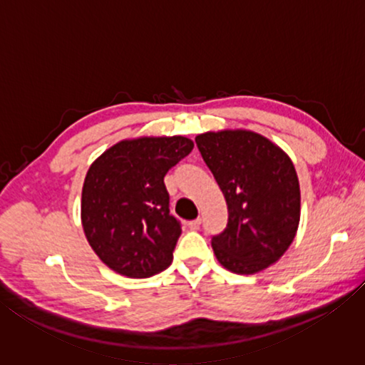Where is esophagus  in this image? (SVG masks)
Instances as JSON below:
<instances>
[{"instance_id":"34e87169","label":"esophagus","mask_w":365,"mask_h":365,"mask_svg":"<svg viewBox=\"0 0 365 365\" xmlns=\"http://www.w3.org/2000/svg\"><path fill=\"white\" fill-rule=\"evenodd\" d=\"M187 227L190 228V230H197V228H200V227H201V219H200V217H197L196 220H190V222H188V224H187Z\"/></svg>"}]
</instances>
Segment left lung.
Here are the masks:
<instances>
[{"label": "left lung", "instance_id": "8db88e82", "mask_svg": "<svg viewBox=\"0 0 365 365\" xmlns=\"http://www.w3.org/2000/svg\"><path fill=\"white\" fill-rule=\"evenodd\" d=\"M196 145L225 196L228 222L212 237L217 261L251 275L279 261L299 225L301 193L288 154L250 130L206 132Z\"/></svg>", "mask_w": 365, "mask_h": 365}]
</instances>
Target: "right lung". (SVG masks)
Returning <instances> with one entry per match:
<instances>
[{"label": "right lung", "instance_id": "add662e5", "mask_svg": "<svg viewBox=\"0 0 365 365\" xmlns=\"http://www.w3.org/2000/svg\"><path fill=\"white\" fill-rule=\"evenodd\" d=\"M193 146L177 135L122 140L90 165L82 190V225L109 269L148 279L169 267L182 227L169 211L164 177Z\"/></svg>", "mask_w": 365, "mask_h": 365}]
</instances>
